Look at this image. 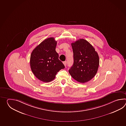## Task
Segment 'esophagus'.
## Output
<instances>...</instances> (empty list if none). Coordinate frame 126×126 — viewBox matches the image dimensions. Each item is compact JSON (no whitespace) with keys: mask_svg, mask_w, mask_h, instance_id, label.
Segmentation results:
<instances>
[{"mask_svg":"<svg viewBox=\"0 0 126 126\" xmlns=\"http://www.w3.org/2000/svg\"><path fill=\"white\" fill-rule=\"evenodd\" d=\"M63 63L64 64V66H66L67 65V61H64V62H63Z\"/></svg>","mask_w":126,"mask_h":126,"instance_id":"34e87169","label":"esophagus"}]
</instances>
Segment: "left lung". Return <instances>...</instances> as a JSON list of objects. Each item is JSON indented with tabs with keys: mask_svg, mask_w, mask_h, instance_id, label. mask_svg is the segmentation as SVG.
Here are the masks:
<instances>
[{
	"mask_svg": "<svg viewBox=\"0 0 126 126\" xmlns=\"http://www.w3.org/2000/svg\"><path fill=\"white\" fill-rule=\"evenodd\" d=\"M74 63L69 73L75 80L85 83L96 75L99 66V57L93 46L87 40L79 39L71 44Z\"/></svg>",
	"mask_w": 126,
	"mask_h": 126,
	"instance_id": "left-lung-1",
	"label": "left lung"
}]
</instances>
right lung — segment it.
<instances>
[{
  "mask_svg": "<svg viewBox=\"0 0 126 126\" xmlns=\"http://www.w3.org/2000/svg\"><path fill=\"white\" fill-rule=\"evenodd\" d=\"M57 43L54 38H48L37 46L31 54L30 66L32 72L45 82L54 80L57 72L65 68L55 50Z\"/></svg>",
  "mask_w": 126,
  "mask_h": 126,
  "instance_id": "right-lung-1",
  "label": "right lung"
}]
</instances>
